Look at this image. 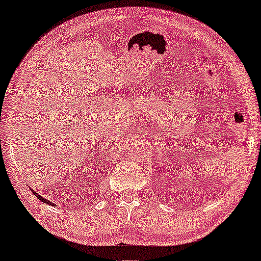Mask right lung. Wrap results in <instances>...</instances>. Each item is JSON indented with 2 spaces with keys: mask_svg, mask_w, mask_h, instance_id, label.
Wrapping results in <instances>:
<instances>
[{
  "mask_svg": "<svg viewBox=\"0 0 261 261\" xmlns=\"http://www.w3.org/2000/svg\"><path fill=\"white\" fill-rule=\"evenodd\" d=\"M32 192H33V193H34V195H36L37 196V199L38 200H41L42 201V202H44V203H46V204H50V205H54L52 202H50V201H48V200H46V199H44L43 198V196H41V195H38L37 193H36V192L35 191H33L32 190Z\"/></svg>",
  "mask_w": 261,
  "mask_h": 261,
  "instance_id": "right-lung-1",
  "label": "right lung"
}]
</instances>
